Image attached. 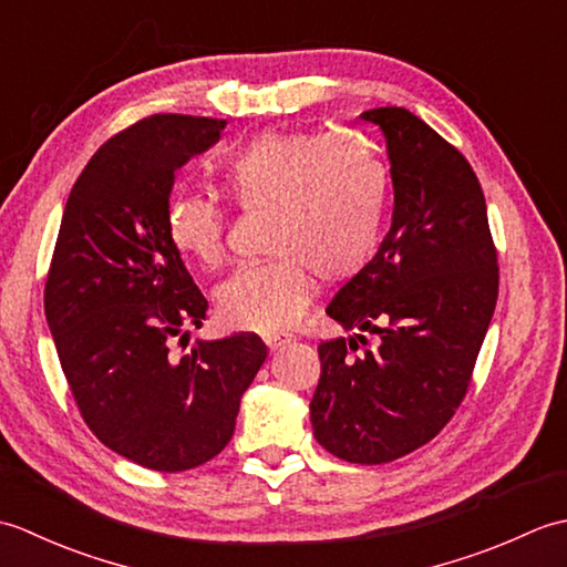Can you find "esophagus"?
Here are the masks:
<instances>
[{
  "label": "esophagus",
  "instance_id": "1",
  "mask_svg": "<svg viewBox=\"0 0 567 567\" xmlns=\"http://www.w3.org/2000/svg\"><path fill=\"white\" fill-rule=\"evenodd\" d=\"M287 343H292V336L287 333H275V336H265V346L270 348V353L280 351V348H285Z\"/></svg>",
  "mask_w": 567,
  "mask_h": 567
}]
</instances>
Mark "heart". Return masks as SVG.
<instances>
[{
	"mask_svg": "<svg viewBox=\"0 0 567 567\" xmlns=\"http://www.w3.org/2000/svg\"><path fill=\"white\" fill-rule=\"evenodd\" d=\"M228 197L272 212V262L248 265L219 287L216 309L231 329L272 333L302 317L315 275L339 282L378 248L388 173L360 143L333 134H265L224 165ZM173 246L216 268L226 250V214L209 197L183 195L167 209Z\"/></svg>",
	"mask_w": 567,
	"mask_h": 567,
	"instance_id": "obj_1",
	"label": "heart"
}]
</instances>
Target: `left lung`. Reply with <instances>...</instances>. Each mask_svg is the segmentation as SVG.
I'll return each instance as SVG.
<instances>
[{
	"mask_svg": "<svg viewBox=\"0 0 567 567\" xmlns=\"http://www.w3.org/2000/svg\"><path fill=\"white\" fill-rule=\"evenodd\" d=\"M360 122L388 146L392 226L327 315L378 339L358 355L353 336L319 346L309 412L329 453L380 465L429 443L463 402L499 270L483 187L463 155L402 106L368 110Z\"/></svg>",
	"mask_w": 567,
	"mask_h": 567,
	"instance_id": "obj_1",
	"label": "left lung"
}]
</instances>
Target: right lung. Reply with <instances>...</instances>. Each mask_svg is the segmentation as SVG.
<instances>
[{"mask_svg": "<svg viewBox=\"0 0 567 567\" xmlns=\"http://www.w3.org/2000/svg\"><path fill=\"white\" fill-rule=\"evenodd\" d=\"M224 126L155 114L106 141L70 192L45 282V321L82 419L106 449L158 473L224 451L268 358L256 333L173 351L209 309L167 236L175 173Z\"/></svg>", "mask_w": 567, "mask_h": 567, "instance_id": "add662e5", "label": "right lung"}]
</instances>
